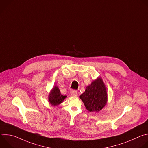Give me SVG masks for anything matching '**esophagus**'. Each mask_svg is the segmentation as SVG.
<instances>
[{
    "instance_id": "34e87169",
    "label": "esophagus",
    "mask_w": 148,
    "mask_h": 148,
    "mask_svg": "<svg viewBox=\"0 0 148 148\" xmlns=\"http://www.w3.org/2000/svg\"><path fill=\"white\" fill-rule=\"evenodd\" d=\"M70 94L71 96H77L78 93L77 91L76 90H72L70 92Z\"/></svg>"
}]
</instances>
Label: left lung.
<instances>
[{
	"label": "left lung",
	"mask_w": 148,
	"mask_h": 148,
	"mask_svg": "<svg viewBox=\"0 0 148 148\" xmlns=\"http://www.w3.org/2000/svg\"><path fill=\"white\" fill-rule=\"evenodd\" d=\"M79 98L88 111L98 112L102 110L107 102V90L102 79L98 78L92 82Z\"/></svg>",
	"instance_id": "8db88e82"
}]
</instances>
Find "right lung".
Instances as JSON below:
<instances>
[{"label":"right lung","mask_w":148,"mask_h":148,"mask_svg":"<svg viewBox=\"0 0 148 148\" xmlns=\"http://www.w3.org/2000/svg\"><path fill=\"white\" fill-rule=\"evenodd\" d=\"M67 97L66 95H61L60 93V91L57 87H54V88L51 90L50 94L49 96V99L50 103L54 106L58 105L61 103L63 100Z\"/></svg>","instance_id":"1"}]
</instances>
